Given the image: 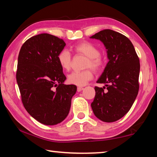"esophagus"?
Returning a JSON list of instances; mask_svg holds the SVG:
<instances>
[{"mask_svg": "<svg viewBox=\"0 0 157 157\" xmlns=\"http://www.w3.org/2000/svg\"><path fill=\"white\" fill-rule=\"evenodd\" d=\"M83 89H84L83 87H81V86H78V89H77V90H78V92L82 91V90H83Z\"/></svg>", "mask_w": 157, "mask_h": 157, "instance_id": "34e87169", "label": "esophagus"}]
</instances>
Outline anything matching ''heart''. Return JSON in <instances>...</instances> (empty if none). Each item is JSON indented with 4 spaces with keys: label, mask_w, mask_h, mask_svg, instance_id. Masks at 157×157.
Masks as SVG:
<instances>
[{
    "label": "heart",
    "mask_w": 157,
    "mask_h": 157,
    "mask_svg": "<svg viewBox=\"0 0 157 157\" xmlns=\"http://www.w3.org/2000/svg\"><path fill=\"white\" fill-rule=\"evenodd\" d=\"M72 50L77 54L83 55L88 57L86 68H92L95 71H100L104 68L105 60L100 56L99 49L91 42L83 41L72 47ZM57 61L63 71H68L71 68L72 57L68 50H63L57 55ZM94 78L92 69L88 68L82 71H74L68 77L69 83L84 86Z\"/></svg>",
    "instance_id": "heart-1"
}]
</instances>
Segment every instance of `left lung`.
I'll return each mask as SVG.
<instances>
[{
	"mask_svg": "<svg viewBox=\"0 0 157 157\" xmlns=\"http://www.w3.org/2000/svg\"><path fill=\"white\" fill-rule=\"evenodd\" d=\"M91 38L104 44L109 59L104 72L97 81L105 84V86H95L92 110L100 121L115 122L128 112L139 93V58L131 41L118 32L106 29Z\"/></svg>",
	"mask_w": 157,
	"mask_h": 157,
	"instance_id": "obj_1",
	"label": "left lung"
}]
</instances>
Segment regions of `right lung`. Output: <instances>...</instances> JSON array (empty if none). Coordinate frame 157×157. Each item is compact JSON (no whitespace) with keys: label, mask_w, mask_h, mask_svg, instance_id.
I'll return each instance as SVG.
<instances>
[{"label":"right lung","mask_w":157,"mask_h":157,"mask_svg":"<svg viewBox=\"0 0 157 157\" xmlns=\"http://www.w3.org/2000/svg\"><path fill=\"white\" fill-rule=\"evenodd\" d=\"M65 46L63 39L43 33L28 39L18 54L17 81L23 105L46 125L64 120L77 91L75 85L63 84L66 78L57 61Z\"/></svg>","instance_id":"add662e5"}]
</instances>
